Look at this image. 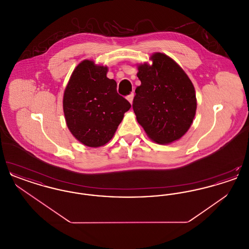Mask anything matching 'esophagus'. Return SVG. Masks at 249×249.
Returning <instances> with one entry per match:
<instances>
[{
	"label": "esophagus",
	"mask_w": 249,
	"mask_h": 249,
	"mask_svg": "<svg viewBox=\"0 0 249 249\" xmlns=\"http://www.w3.org/2000/svg\"><path fill=\"white\" fill-rule=\"evenodd\" d=\"M133 97H134V95H133V93H130L129 96H127V100L129 101L130 103V105L132 104V101H133Z\"/></svg>",
	"instance_id": "obj_1"
}]
</instances>
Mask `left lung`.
Wrapping results in <instances>:
<instances>
[{
	"label": "left lung",
	"mask_w": 249,
	"mask_h": 249,
	"mask_svg": "<svg viewBox=\"0 0 249 249\" xmlns=\"http://www.w3.org/2000/svg\"><path fill=\"white\" fill-rule=\"evenodd\" d=\"M152 64L138 65L141 85L132 108L138 123L154 142L179 140L190 129L196 114L195 89L178 63L163 53H154Z\"/></svg>",
	"instance_id": "8db88e82"
}]
</instances>
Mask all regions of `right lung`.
<instances>
[{
	"mask_svg": "<svg viewBox=\"0 0 249 249\" xmlns=\"http://www.w3.org/2000/svg\"><path fill=\"white\" fill-rule=\"evenodd\" d=\"M107 71V66L85 59L72 71L63 94L67 127L76 140L89 147L109 142L130 108Z\"/></svg>",
	"mask_w": 249,
	"mask_h": 249,
	"instance_id": "add662e5",
	"label": "right lung"
}]
</instances>
